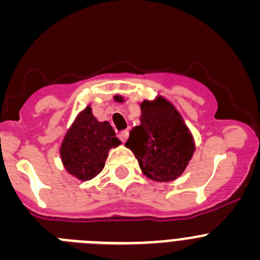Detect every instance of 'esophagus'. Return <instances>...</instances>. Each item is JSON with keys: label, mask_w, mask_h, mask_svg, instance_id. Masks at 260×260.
Segmentation results:
<instances>
[{"label": "esophagus", "mask_w": 260, "mask_h": 260, "mask_svg": "<svg viewBox=\"0 0 260 260\" xmlns=\"http://www.w3.org/2000/svg\"><path fill=\"white\" fill-rule=\"evenodd\" d=\"M118 138L123 142V143H125V142L127 141V138H128V130H122V132L118 134Z\"/></svg>", "instance_id": "obj_1"}]
</instances>
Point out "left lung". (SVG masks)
Listing matches in <instances>:
<instances>
[{
    "label": "left lung",
    "mask_w": 260,
    "mask_h": 260,
    "mask_svg": "<svg viewBox=\"0 0 260 260\" xmlns=\"http://www.w3.org/2000/svg\"><path fill=\"white\" fill-rule=\"evenodd\" d=\"M141 125L125 146L133 151L144 176L156 182L177 180L195 151L194 138L182 116L162 96L141 104Z\"/></svg>",
    "instance_id": "1"
}]
</instances>
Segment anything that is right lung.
I'll list each match as a JSON object with an SVG mask.
<instances>
[{
  "instance_id": "right-lung-1",
  "label": "right lung",
  "mask_w": 260,
  "mask_h": 260,
  "mask_svg": "<svg viewBox=\"0 0 260 260\" xmlns=\"http://www.w3.org/2000/svg\"><path fill=\"white\" fill-rule=\"evenodd\" d=\"M119 144L110 123L98 121L88 105L66 132L59 155L69 174L79 181H88L103 171L110 148Z\"/></svg>"
}]
</instances>
